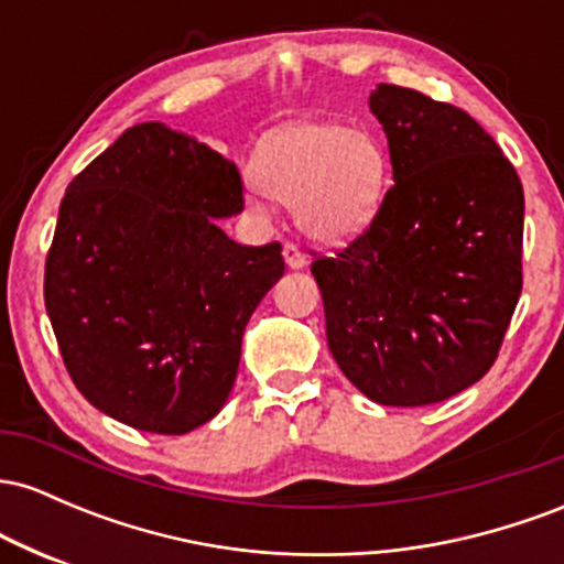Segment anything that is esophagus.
<instances>
[{
	"label": "esophagus",
	"mask_w": 564,
	"mask_h": 564,
	"mask_svg": "<svg viewBox=\"0 0 564 564\" xmlns=\"http://www.w3.org/2000/svg\"><path fill=\"white\" fill-rule=\"evenodd\" d=\"M283 260H286L291 270L307 268V257H304V251L296 243H283Z\"/></svg>",
	"instance_id": "obj_1"
}]
</instances>
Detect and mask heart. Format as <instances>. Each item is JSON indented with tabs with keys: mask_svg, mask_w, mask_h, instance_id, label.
I'll use <instances>...</instances> for the list:
<instances>
[{
	"mask_svg": "<svg viewBox=\"0 0 564 564\" xmlns=\"http://www.w3.org/2000/svg\"><path fill=\"white\" fill-rule=\"evenodd\" d=\"M249 172L264 196L294 204L296 225L310 238L345 243L377 217L390 161L368 129L302 119L264 134Z\"/></svg>",
	"mask_w": 564,
	"mask_h": 564,
	"instance_id": "b5f03b06",
	"label": "heart"
}]
</instances>
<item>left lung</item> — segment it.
Listing matches in <instances>:
<instances>
[{
  "mask_svg": "<svg viewBox=\"0 0 564 564\" xmlns=\"http://www.w3.org/2000/svg\"><path fill=\"white\" fill-rule=\"evenodd\" d=\"M394 185L371 228L313 262L341 373L379 405H430L494 366L522 291L525 196L462 108L379 84Z\"/></svg>",
  "mask_w": 564,
  "mask_h": 564,
  "instance_id": "1",
  "label": "left lung"
}]
</instances>
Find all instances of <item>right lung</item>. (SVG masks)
<instances>
[{
	"mask_svg": "<svg viewBox=\"0 0 564 564\" xmlns=\"http://www.w3.org/2000/svg\"><path fill=\"white\" fill-rule=\"evenodd\" d=\"M243 209L236 164L145 121L68 185L44 304L76 390L116 422L185 435L232 390L243 328L281 281V243L217 225Z\"/></svg>",
	"mask_w": 564,
	"mask_h": 564,
	"instance_id": "add662e5",
	"label": "right lung"
}]
</instances>
